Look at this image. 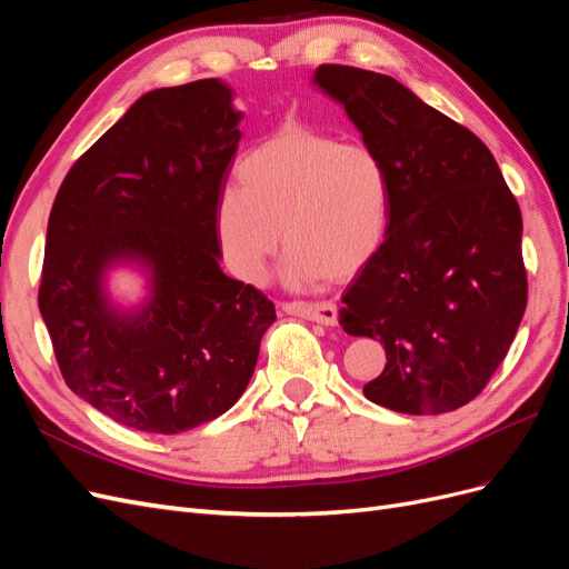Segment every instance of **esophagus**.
I'll return each instance as SVG.
<instances>
[{
	"mask_svg": "<svg viewBox=\"0 0 569 569\" xmlns=\"http://www.w3.org/2000/svg\"><path fill=\"white\" fill-rule=\"evenodd\" d=\"M282 311L316 320L320 325H337V306L330 301H282Z\"/></svg>",
	"mask_w": 569,
	"mask_h": 569,
	"instance_id": "esophagus-1",
	"label": "esophagus"
}]
</instances>
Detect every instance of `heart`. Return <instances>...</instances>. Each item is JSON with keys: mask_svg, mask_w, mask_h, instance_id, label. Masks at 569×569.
I'll use <instances>...</instances> for the list:
<instances>
[{"mask_svg": "<svg viewBox=\"0 0 569 569\" xmlns=\"http://www.w3.org/2000/svg\"><path fill=\"white\" fill-rule=\"evenodd\" d=\"M237 176L242 187L222 189L216 226L230 266L247 280L261 278L280 230L291 284L347 280L382 244L389 180L366 144L287 128L253 147Z\"/></svg>", "mask_w": 569, "mask_h": 569, "instance_id": "b5f03b06", "label": "heart"}]
</instances>
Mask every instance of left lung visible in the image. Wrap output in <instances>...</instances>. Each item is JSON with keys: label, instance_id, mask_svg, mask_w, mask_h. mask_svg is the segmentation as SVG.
<instances>
[{"label": "left lung", "instance_id": "8db88e82", "mask_svg": "<svg viewBox=\"0 0 569 569\" xmlns=\"http://www.w3.org/2000/svg\"><path fill=\"white\" fill-rule=\"evenodd\" d=\"M389 180L387 237L343 291L339 322L380 339L366 399L408 416L470 403L503 363L527 308L520 203L479 137L399 80L322 63Z\"/></svg>", "mask_w": 569, "mask_h": 569}]
</instances>
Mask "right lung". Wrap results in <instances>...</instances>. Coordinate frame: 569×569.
Here are the masks:
<instances>
[{
	"label": "right lung",
	"mask_w": 569,
	"mask_h": 569,
	"mask_svg": "<svg viewBox=\"0 0 569 569\" xmlns=\"http://www.w3.org/2000/svg\"><path fill=\"white\" fill-rule=\"evenodd\" d=\"M220 80L153 90L82 153L49 213L38 303L68 389L140 432L211 422L244 393L274 303L220 270L216 209L239 147ZM134 257L154 297L118 317L100 272Z\"/></svg>",
	"instance_id": "obj_1"
}]
</instances>
